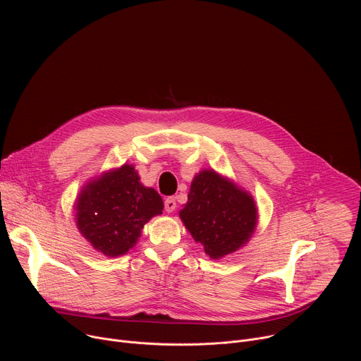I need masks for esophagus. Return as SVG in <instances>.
<instances>
[{
	"mask_svg": "<svg viewBox=\"0 0 361 361\" xmlns=\"http://www.w3.org/2000/svg\"><path fill=\"white\" fill-rule=\"evenodd\" d=\"M177 207V202H176V198L174 197H169L166 201H164V209L167 213H173Z\"/></svg>",
	"mask_w": 361,
	"mask_h": 361,
	"instance_id": "obj_1",
	"label": "esophagus"
}]
</instances>
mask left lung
Masks as SVG:
<instances>
[{
	"instance_id": "8db88e82",
	"label": "left lung",
	"mask_w": 361,
	"mask_h": 361,
	"mask_svg": "<svg viewBox=\"0 0 361 361\" xmlns=\"http://www.w3.org/2000/svg\"><path fill=\"white\" fill-rule=\"evenodd\" d=\"M180 219L210 259L237 251L257 226L254 198L214 170L198 173L190 187Z\"/></svg>"
}]
</instances>
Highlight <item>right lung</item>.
Returning a JSON list of instances; mask_svg holds the SVG:
<instances>
[{
  "mask_svg": "<svg viewBox=\"0 0 361 361\" xmlns=\"http://www.w3.org/2000/svg\"><path fill=\"white\" fill-rule=\"evenodd\" d=\"M163 198L140 183L134 166L102 173L87 183L75 202L80 233L107 257L126 254L135 245L141 230L154 216L163 214Z\"/></svg>",
  "mask_w": 361,
  "mask_h": 361,
  "instance_id": "1",
  "label": "right lung"
}]
</instances>
